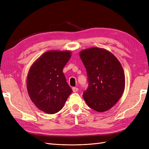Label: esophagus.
Segmentation results:
<instances>
[{
    "label": "esophagus",
    "instance_id": "1",
    "mask_svg": "<svg viewBox=\"0 0 149 149\" xmlns=\"http://www.w3.org/2000/svg\"><path fill=\"white\" fill-rule=\"evenodd\" d=\"M78 88H75V87H73L72 88V90L74 92H77V91H78Z\"/></svg>",
    "mask_w": 149,
    "mask_h": 149
}]
</instances>
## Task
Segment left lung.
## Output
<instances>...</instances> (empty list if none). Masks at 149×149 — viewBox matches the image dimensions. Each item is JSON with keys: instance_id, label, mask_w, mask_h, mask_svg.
Segmentation results:
<instances>
[{"instance_id": "left-lung-1", "label": "left lung", "mask_w": 149, "mask_h": 149, "mask_svg": "<svg viewBox=\"0 0 149 149\" xmlns=\"http://www.w3.org/2000/svg\"><path fill=\"white\" fill-rule=\"evenodd\" d=\"M86 68L88 86L83 98L90 108L104 112L118 102L125 88L124 72L112 53L93 47L80 52Z\"/></svg>"}]
</instances>
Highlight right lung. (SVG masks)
Masks as SVG:
<instances>
[{
    "label": "right lung",
    "mask_w": 149,
    "mask_h": 149,
    "mask_svg": "<svg viewBox=\"0 0 149 149\" xmlns=\"http://www.w3.org/2000/svg\"><path fill=\"white\" fill-rule=\"evenodd\" d=\"M70 57L69 51L47 52L29 70L28 93L36 106L43 112L54 114L59 111L72 92L63 73Z\"/></svg>",
    "instance_id": "add662e5"
}]
</instances>
